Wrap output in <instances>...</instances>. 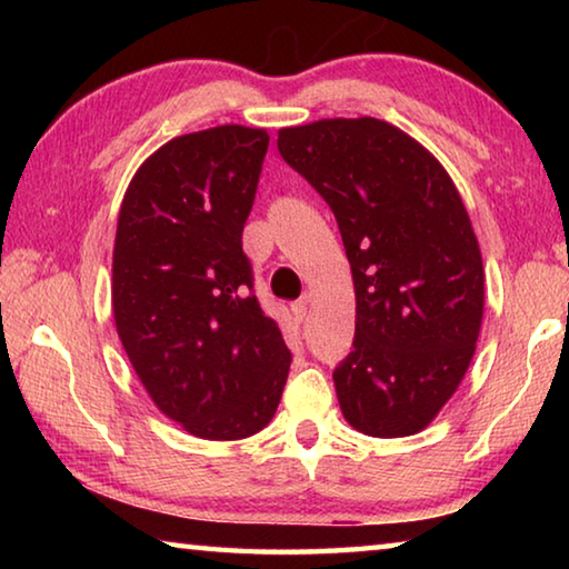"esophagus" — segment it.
Returning a JSON list of instances; mask_svg holds the SVG:
<instances>
[{
  "label": "esophagus",
  "instance_id": "obj_1",
  "mask_svg": "<svg viewBox=\"0 0 569 569\" xmlns=\"http://www.w3.org/2000/svg\"><path fill=\"white\" fill-rule=\"evenodd\" d=\"M291 313L296 316L298 321H303V319H306V313H308V296L298 298V301H293V303H291Z\"/></svg>",
  "mask_w": 569,
  "mask_h": 569
}]
</instances>
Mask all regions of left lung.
<instances>
[{
	"label": "left lung",
	"mask_w": 569,
	"mask_h": 569,
	"mask_svg": "<svg viewBox=\"0 0 569 569\" xmlns=\"http://www.w3.org/2000/svg\"><path fill=\"white\" fill-rule=\"evenodd\" d=\"M278 152L333 210L356 291L353 349L333 383L369 437L429 427L465 379L485 313V266L449 172L377 118L278 132Z\"/></svg>",
	"instance_id": "8db88e82"
}]
</instances>
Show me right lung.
<instances>
[{"label": "right lung", "mask_w": 569, "mask_h": 569, "mask_svg": "<svg viewBox=\"0 0 569 569\" xmlns=\"http://www.w3.org/2000/svg\"><path fill=\"white\" fill-rule=\"evenodd\" d=\"M268 140L243 124L180 134L142 162L122 198L114 326L156 407L200 439L258 435L291 369L240 240Z\"/></svg>", "instance_id": "obj_1"}]
</instances>
